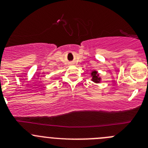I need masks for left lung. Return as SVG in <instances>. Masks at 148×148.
<instances>
[{
    "instance_id": "obj_1",
    "label": "left lung",
    "mask_w": 148,
    "mask_h": 148,
    "mask_svg": "<svg viewBox=\"0 0 148 148\" xmlns=\"http://www.w3.org/2000/svg\"><path fill=\"white\" fill-rule=\"evenodd\" d=\"M91 76H92V81L93 82L98 84L100 83L102 81V78L99 77V74L97 70H92V73H91Z\"/></svg>"
}]
</instances>
